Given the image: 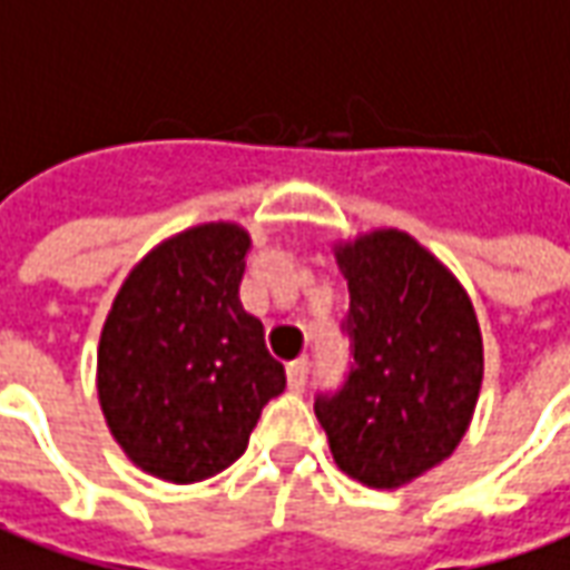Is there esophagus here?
Returning <instances> with one entry per match:
<instances>
[{"label": "esophagus", "instance_id": "1", "mask_svg": "<svg viewBox=\"0 0 570 570\" xmlns=\"http://www.w3.org/2000/svg\"><path fill=\"white\" fill-rule=\"evenodd\" d=\"M286 382H289L293 392H302V389H305V382H308V361H305V357L286 364Z\"/></svg>", "mask_w": 570, "mask_h": 570}]
</instances>
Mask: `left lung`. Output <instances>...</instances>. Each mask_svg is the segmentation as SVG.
Here are the masks:
<instances>
[{
  "label": "left lung",
  "instance_id": "1",
  "mask_svg": "<svg viewBox=\"0 0 570 570\" xmlns=\"http://www.w3.org/2000/svg\"><path fill=\"white\" fill-rule=\"evenodd\" d=\"M348 281V367L314 395L342 472L401 488L448 460L479 401L484 354L472 302L441 262L404 230L342 246Z\"/></svg>",
  "mask_w": 570,
  "mask_h": 570
}]
</instances>
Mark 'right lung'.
Listing matches in <instances>:
<instances>
[{"label": "right lung", "mask_w": 570, "mask_h": 570, "mask_svg": "<svg viewBox=\"0 0 570 570\" xmlns=\"http://www.w3.org/2000/svg\"><path fill=\"white\" fill-rule=\"evenodd\" d=\"M246 253L237 225L185 230L141 258L107 314L98 397L119 448L157 479L228 469L286 389L265 326L240 305Z\"/></svg>", "instance_id": "add662e5"}]
</instances>
